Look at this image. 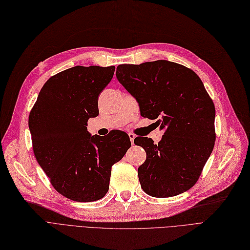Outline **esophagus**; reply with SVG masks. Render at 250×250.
I'll list each match as a JSON object with an SVG mask.
<instances>
[{"label": "esophagus", "instance_id": "34e87169", "mask_svg": "<svg viewBox=\"0 0 250 250\" xmlns=\"http://www.w3.org/2000/svg\"><path fill=\"white\" fill-rule=\"evenodd\" d=\"M128 135H129V139H130V142H131V144L133 145V142H134V137H135V135H134L133 133H128Z\"/></svg>", "mask_w": 250, "mask_h": 250}]
</instances>
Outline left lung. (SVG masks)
Returning <instances> with one entry per match:
<instances>
[{
  "instance_id": "1",
  "label": "left lung",
  "mask_w": 250,
  "mask_h": 250,
  "mask_svg": "<svg viewBox=\"0 0 250 250\" xmlns=\"http://www.w3.org/2000/svg\"><path fill=\"white\" fill-rule=\"evenodd\" d=\"M117 79L140 104L141 115L165 129L158 145L137 136L147 158L137 169L143 190L170 197L190 189L213 151L215 106L197 74L178 63L158 60L117 67Z\"/></svg>"
}]
</instances>
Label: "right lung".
Returning a JSON list of instances; mask_svg holds the SVG:
<instances>
[{"instance_id": "add662e5", "label": "right lung", "mask_w": 250, "mask_h": 250, "mask_svg": "<svg viewBox=\"0 0 250 250\" xmlns=\"http://www.w3.org/2000/svg\"><path fill=\"white\" fill-rule=\"evenodd\" d=\"M115 66H75L51 76L30 111L34 155L51 185L75 202L98 201L108 190L111 167L130 148L124 131L91 136L98 96L114 76Z\"/></svg>"}]
</instances>
